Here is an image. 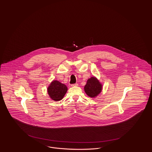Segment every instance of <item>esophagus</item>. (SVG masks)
<instances>
[{
    "label": "esophagus",
    "instance_id": "34e87169",
    "mask_svg": "<svg viewBox=\"0 0 152 152\" xmlns=\"http://www.w3.org/2000/svg\"><path fill=\"white\" fill-rule=\"evenodd\" d=\"M72 87H76V86H78V84L77 83H76V84H73L71 85Z\"/></svg>",
    "mask_w": 152,
    "mask_h": 152
}]
</instances>
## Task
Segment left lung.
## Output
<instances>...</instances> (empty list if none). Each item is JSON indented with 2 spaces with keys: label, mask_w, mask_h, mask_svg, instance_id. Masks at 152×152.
I'll use <instances>...</instances> for the list:
<instances>
[{
  "label": "left lung",
  "mask_w": 152,
  "mask_h": 152,
  "mask_svg": "<svg viewBox=\"0 0 152 152\" xmlns=\"http://www.w3.org/2000/svg\"><path fill=\"white\" fill-rule=\"evenodd\" d=\"M101 90L102 85L95 77H92L87 80V84L84 87V91L88 96L95 97L100 94Z\"/></svg>",
  "instance_id": "1"
}]
</instances>
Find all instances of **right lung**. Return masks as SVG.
<instances>
[{"mask_svg":"<svg viewBox=\"0 0 152 152\" xmlns=\"http://www.w3.org/2000/svg\"><path fill=\"white\" fill-rule=\"evenodd\" d=\"M67 90L65 84L57 80H53L48 88V94L53 100L59 101L63 98Z\"/></svg>","mask_w":152,"mask_h":152,"instance_id":"add662e5","label":"right lung"}]
</instances>
